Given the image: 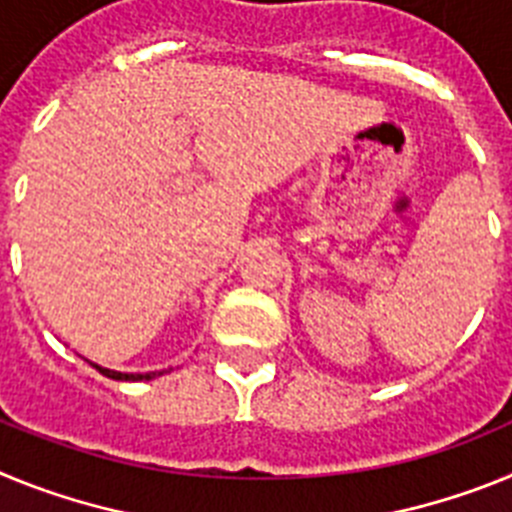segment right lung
<instances>
[{"mask_svg":"<svg viewBox=\"0 0 512 512\" xmlns=\"http://www.w3.org/2000/svg\"><path fill=\"white\" fill-rule=\"evenodd\" d=\"M94 369H97L99 374H104V377L110 379H120V382H143V379H153V377H161L164 372H151V374H122V372H112V369H102V366L94 364Z\"/></svg>","mask_w":512,"mask_h":512,"instance_id":"1","label":"right lung"}]
</instances>
